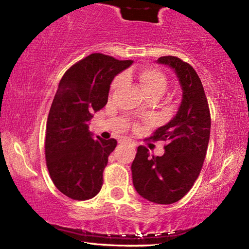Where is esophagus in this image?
Here are the masks:
<instances>
[{
    "label": "esophagus",
    "mask_w": 249,
    "mask_h": 249,
    "mask_svg": "<svg viewBox=\"0 0 249 249\" xmlns=\"http://www.w3.org/2000/svg\"><path fill=\"white\" fill-rule=\"evenodd\" d=\"M123 142H125V144H127V145H129V146H135L134 142H132L130 140H124Z\"/></svg>",
    "instance_id": "esophagus-1"
}]
</instances>
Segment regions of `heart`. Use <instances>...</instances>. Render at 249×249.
I'll return each instance as SVG.
<instances>
[{
  "mask_svg": "<svg viewBox=\"0 0 249 249\" xmlns=\"http://www.w3.org/2000/svg\"><path fill=\"white\" fill-rule=\"evenodd\" d=\"M136 80L144 91L147 98L158 96L160 98L168 87L167 75L155 67H144L138 70L128 69L124 71L123 77H116L111 84V90L115 91L123 84L124 80Z\"/></svg>",
  "mask_w": 249,
  "mask_h": 249,
  "instance_id": "1",
  "label": "heart"
}]
</instances>
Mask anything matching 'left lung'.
<instances>
[{
    "label": "left lung",
    "mask_w": 249,
    "mask_h": 249,
    "mask_svg": "<svg viewBox=\"0 0 249 249\" xmlns=\"http://www.w3.org/2000/svg\"><path fill=\"white\" fill-rule=\"evenodd\" d=\"M157 61L175 70L182 101L174 119L149 137L167 142L165 154L150 156L145 146H140L132 175L138 195L154 203L171 204L190 191L200 175L210 140L211 114L203 86L192 66L175 56Z\"/></svg>",
    "instance_id": "8db88e82"
}]
</instances>
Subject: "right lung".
Returning a JSON list of instances; mask_svg holds the SVG:
<instances>
[{
  "instance_id": "add662e5",
  "label": "right lung",
  "mask_w": 249,
  "mask_h": 249,
  "mask_svg": "<svg viewBox=\"0 0 249 249\" xmlns=\"http://www.w3.org/2000/svg\"><path fill=\"white\" fill-rule=\"evenodd\" d=\"M133 64L103 53H91L66 71L50 107L46 125L45 157L53 184L70 199L95 196L114 138H92L89 122L107 103L109 84Z\"/></svg>"
}]
</instances>
